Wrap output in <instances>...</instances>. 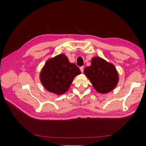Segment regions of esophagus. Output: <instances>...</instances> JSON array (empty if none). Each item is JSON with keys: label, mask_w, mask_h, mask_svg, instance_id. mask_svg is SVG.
<instances>
[{"label": "esophagus", "mask_w": 146, "mask_h": 146, "mask_svg": "<svg viewBox=\"0 0 146 146\" xmlns=\"http://www.w3.org/2000/svg\"><path fill=\"white\" fill-rule=\"evenodd\" d=\"M80 71H81V72L83 73V66H81V67H80Z\"/></svg>", "instance_id": "1"}]
</instances>
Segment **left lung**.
<instances>
[{"instance_id": "1", "label": "left lung", "mask_w": 146, "mask_h": 146, "mask_svg": "<svg viewBox=\"0 0 146 146\" xmlns=\"http://www.w3.org/2000/svg\"><path fill=\"white\" fill-rule=\"evenodd\" d=\"M84 73L95 90L102 94L112 91L119 80L114 65L99 56L92 58L91 65L85 68Z\"/></svg>"}]
</instances>
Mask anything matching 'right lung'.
<instances>
[{
	"mask_svg": "<svg viewBox=\"0 0 146 146\" xmlns=\"http://www.w3.org/2000/svg\"><path fill=\"white\" fill-rule=\"evenodd\" d=\"M80 73L79 68L70 63L66 56L62 53L46 61L39 78L46 90L60 95L68 90L74 78Z\"/></svg>",
	"mask_w": 146,
	"mask_h": 146,
	"instance_id": "obj_1",
	"label": "right lung"
}]
</instances>
